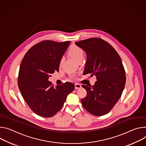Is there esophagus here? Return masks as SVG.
Instances as JSON below:
<instances>
[{
    "label": "esophagus",
    "mask_w": 146,
    "mask_h": 146,
    "mask_svg": "<svg viewBox=\"0 0 146 146\" xmlns=\"http://www.w3.org/2000/svg\"><path fill=\"white\" fill-rule=\"evenodd\" d=\"M81 86H81V85L79 84H78V83H76V84H75V89H76L80 88H81Z\"/></svg>",
    "instance_id": "esophagus-1"
}]
</instances>
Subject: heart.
Returning a JSON list of instances; mask_svg holds the SVG:
<instances>
[{"instance_id": "1", "label": "heart", "mask_w": 146, "mask_h": 146, "mask_svg": "<svg viewBox=\"0 0 146 146\" xmlns=\"http://www.w3.org/2000/svg\"><path fill=\"white\" fill-rule=\"evenodd\" d=\"M68 53L69 55L71 56L74 60H75L77 62L82 60L84 56V52L82 48L76 45L71 46ZM63 58H62L60 61V66H61Z\"/></svg>"}]
</instances>
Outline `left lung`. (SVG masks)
Here are the masks:
<instances>
[{
    "instance_id": "1",
    "label": "left lung",
    "mask_w": 146,
    "mask_h": 146,
    "mask_svg": "<svg viewBox=\"0 0 146 146\" xmlns=\"http://www.w3.org/2000/svg\"><path fill=\"white\" fill-rule=\"evenodd\" d=\"M86 52L84 74L95 75L93 86L82 85L87 95L81 99L84 108L91 114L102 116L108 113L120 99L126 82L122 60L110 44L101 38H92L75 42Z\"/></svg>"
}]
</instances>
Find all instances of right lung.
<instances>
[{"label":"right lung","instance_id":"obj_1","mask_svg":"<svg viewBox=\"0 0 146 146\" xmlns=\"http://www.w3.org/2000/svg\"><path fill=\"white\" fill-rule=\"evenodd\" d=\"M70 43L43 40L29 48L22 60L18 86L28 106L40 117L55 115L75 89L68 82L54 88L48 80L52 74L58 72L60 61Z\"/></svg>","mask_w":146,"mask_h":146}]
</instances>
